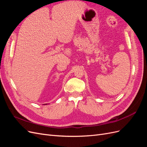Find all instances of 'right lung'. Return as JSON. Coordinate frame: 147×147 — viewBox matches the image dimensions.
Masks as SVG:
<instances>
[{
	"instance_id": "1",
	"label": "right lung",
	"mask_w": 147,
	"mask_h": 147,
	"mask_svg": "<svg viewBox=\"0 0 147 147\" xmlns=\"http://www.w3.org/2000/svg\"><path fill=\"white\" fill-rule=\"evenodd\" d=\"M46 105H47V104H46Z\"/></svg>"
}]
</instances>
